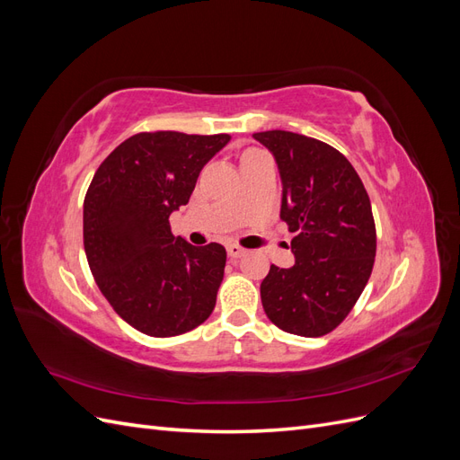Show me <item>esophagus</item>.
I'll list each match as a JSON object with an SVG mask.
<instances>
[{
	"instance_id": "obj_1",
	"label": "esophagus",
	"mask_w": 460,
	"mask_h": 460,
	"mask_svg": "<svg viewBox=\"0 0 460 460\" xmlns=\"http://www.w3.org/2000/svg\"><path fill=\"white\" fill-rule=\"evenodd\" d=\"M226 249H228V255H230L232 259H238V257L245 255V249H243L242 245H238V243H230Z\"/></svg>"
}]
</instances>
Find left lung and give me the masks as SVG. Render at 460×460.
Here are the masks:
<instances>
[{
    "label": "left lung",
    "instance_id": "8db88e82",
    "mask_svg": "<svg viewBox=\"0 0 460 460\" xmlns=\"http://www.w3.org/2000/svg\"><path fill=\"white\" fill-rule=\"evenodd\" d=\"M253 137L278 163L280 218L296 232V264H270L261 284L262 309L288 333L326 336L351 313L372 274L376 225L368 193L353 164L324 142L286 130Z\"/></svg>",
    "mask_w": 460,
    "mask_h": 460
}]
</instances>
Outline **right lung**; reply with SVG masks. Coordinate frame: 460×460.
Returning a JSON list of instances; mask_svg holds the SVG:
<instances>
[{
	"label": "right lung",
	"mask_w": 460,
	"mask_h": 460,
	"mask_svg": "<svg viewBox=\"0 0 460 460\" xmlns=\"http://www.w3.org/2000/svg\"><path fill=\"white\" fill-rule=\"evenodd\" d=\"M228 134L140 132L109 153L84 198V252L113 311L151 338L198 328L213 313L226 249L172 235L205 163Z\"/></svg>",
	"instance_id": "obj_1"
}]
</instances>
